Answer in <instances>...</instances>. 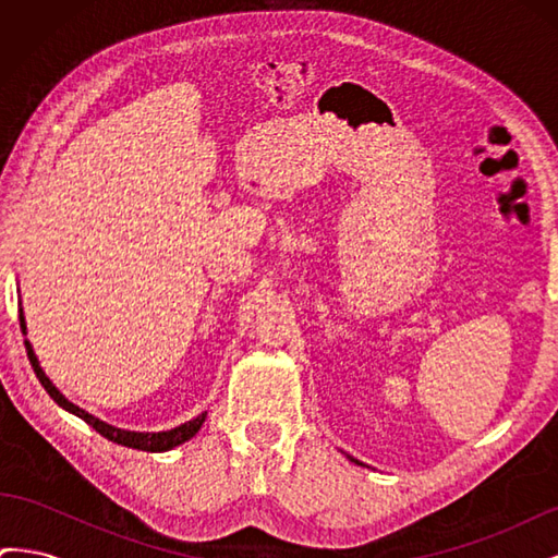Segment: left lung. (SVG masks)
<instances>
[{
  "instance_id": "8db88e82",
  "label": "left lung",
  "mask_w": 558,
  "mask_h": 558,
  "mask_svg": "<svg viewBox=\"0 0 558 558\" xmlns=\"http://www.w3.org/2000/svg\"><path fill=\"white\" fill-rule=\"evenodd\" d=\"M349 459H351V456H349ZM351 461H353V463H359V461H356V459H351ZM361 465H363V463H361Z\"/></svg>"
}]
</instances>
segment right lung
I'll return each mask as SVG.
<instances>
[{
	"label": "right lung",
	"instance_id": "right-lung-1",
	"mask_svg": "<svg viewBox=\"0 0 558 558\" xmlns=\"http://www.w3.org/2000/svg\"><path fill=\"white\" fill-rule=\"evenodd\" d=\"M19 307H21V310H19V312H21V328H23V335H27V324H25L23 305H19ZM25 349H27V359H29L32 367H35L37 379H39L41 386L46 388V393H48L50 398H53L62 410H66L70 414L83 418L88 426H93L99 435L107 437V440H111V442H116V445L132 447V449H140V451H170V449H174V447H179V445H183V442H189L191 437H195V433L202 428V424H205L207 412L197 414L195 418L185 421V424H181V426H177V428H172V430H160V433H137V430L116 428V426L107 424V421L97 418V416H93L90 412L78 408V404H74L70 398H64V396L60 393V388L46 377V373L41 369L37 353H35V349H32L29 340H25Z\"/></svg>",
	"mask_w": 558,
	"mask_h": 558
}]
</instances>
